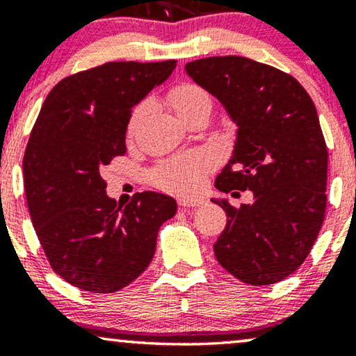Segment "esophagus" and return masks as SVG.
<instances>
[{
  "label": "esophagus",
  "instance_id": "1",
  "mask_svg": "<svg viewBox=\"0 0 356 356\" xmlns=\"http://www.w3.org/2000/svg\"><path fill=\"white\" fill-rule=\"evenodd\" d=\"M204 202H206V201H204L202 197L181 199V201H179V206H181V207H184V209H186V207H199V206H202Z\"/></svg>",
  "mask_w": 356,
  "mask_h": 356
}]
</instances>
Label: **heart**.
I'll list each match as a JSON object with an SVG mask.
<instances>
[{
	"instance_id": "heart-1",
	"label": "heart",
	"mask_w": 356,
	"mask_h": 356,
	"mask_svg": "<svg viewBox=\"0 0 356 356\" xmlns=\"http://www.w3.org/2000/svg\"><path fill=\"white\" fill-rule=\"evenodd\" d=\"M202 102H211L209 95H207L206 90L195 83L175 85L169 92V104L179 117L189 112L195 105L202 104ZM140 113L142 107H138L136 113H134L132 122H130V129L136 127L137 118ZM209 165L211 159L204 154L174 159V161L165 162V164H162L155 170L152 174V181L159 187H162V189L172 192H189L197 187V184L201 182Z\"/></svg>"
}]
</instances>
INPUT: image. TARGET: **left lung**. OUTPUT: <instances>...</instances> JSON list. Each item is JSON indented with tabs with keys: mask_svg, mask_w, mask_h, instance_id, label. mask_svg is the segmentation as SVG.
<instances>
[{
	"mask_svg": "<svg viewBox=\"0 0 356 356\" xmlns=\"http://www.w3.org/2000/svg\"><path fill=\"white\" fill-rule=\"evenodd\" d=\"M186 72L238 125L216 187L254 195L241 207L212 199L227 216L214 254L243 283L275 284L303 264L325 219L328 150L312 97L288 73L244 56L194 60Z\"/></svg>",
	"mask_w": 356,
	"mask_h": 356,
	"instance_id": "obj_1",
	"label": "left lung"
}]
</instances>
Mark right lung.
<instances>
[{
    "label": "right lung",
    "mask_w": 356,
    "mask_h": 356,
    "mask_svg": "<svg viewBox=\"0 0 356 356\" xmlns=\"http://www.w3.org/2000/svg\"><path fill=\"white\" fill-rule=\"evenodd\" d=\"M175 60L108 61L67 76L48 93L23 157L31 222L50 266L83 291L113 293L152 261L177 202L159 192L127 206L107 195L100 169L124 155L132 108L170 76Z\"/></svg>",
    "instance_id": "obj_1"
}]
</instances>
